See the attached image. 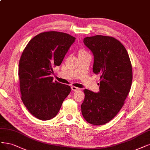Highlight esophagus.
<instances>
[{
  "instance_id": "obj_1",
  "label": "esophagus",
  "mask_w": 150,
  "mask_h": 150,
  "mask_svg": "<svg viewBox=\"0 0 150 150\" xmlns=\"http://www.w3.org/2000/svg\"><path fill=\"white\" fill-rule=\"evenodd\" d=\"M71 89L73 91H79L80 89L78 88V87H75V86H71Z\"/></svg>"
}]
</instances>
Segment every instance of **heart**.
Instances as JSON below:
<instances>
[{
    "instance_id": "heart-1",
    "label": "heart",
    "mask_w": 150,
    "mask_h": 150,
    "mask_svg": "<svg viewBox=\"0 0 150 150\" xmlns=\"http://www.w3.org/2000/svg\"><path fill=\"white\" fill-rule=\"evenodd\" d=\"M87 54V53L84 50L81 49L79 50V54Z\"/></svg>"
}]
</instances>
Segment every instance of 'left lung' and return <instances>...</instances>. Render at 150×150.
I'll return each instance as SVG.
<instances>
[{"label": "left lung", "instance_id": "1", "mask_svg": "<svg viewBox=\"0 0 150 150\" xmlns=\"http://www.w3.org/2000/svg\"><path fill=\"white\" fill-rule=\"evenodd\" d=\"M83 42L94 55L93 72L100 74V81L97 93L84 90L82 114L92 125H104L124 104L132 82V64L124 46L113 37L96 35Z\"/></svg>", "mask_w": 150, "mask_h": 150}]
</instances>
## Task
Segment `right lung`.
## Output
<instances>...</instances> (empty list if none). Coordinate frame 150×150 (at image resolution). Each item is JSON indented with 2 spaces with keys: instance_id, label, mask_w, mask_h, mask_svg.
<instances>
[{
  "instance_id": "right-lung-1",
  "label": "right lung",
  "mask_w": 150,
  "mask_h": 150,
  "mask_svg": "<svg viewBox=\"0 0 150 150\" xmlns=\"http://www.w3.org/2000/svg\"><path fill=\"white\" fill-rule=\"evenodd\" d=\"M76 40L68 33L46 32L36 35L26 46L18 66L20 89L23 104L39 120L54 118L71 92L50 75L59 66Z\"/></svg>"
}]
</instances>
